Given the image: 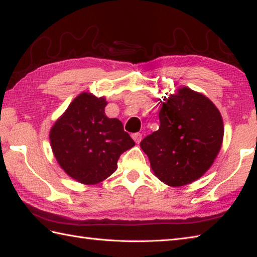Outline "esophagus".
I'll return each instance as SVG.
<instances>
[{"mask_svg":"<svg viewBox=\"0 0 257 257\" xmlns=\"http://www.w3.org/2000/svg\"><path fill=\"white\" fill-rule=\"evenodd\" d=\"M132 137H133V139L136 141V143L139 144L140 141H141V139H143V135H141L140 133H136V134H133V135H132Z\"/></svg>","mask_w":257,"mask_h":257,"instance_id":"34e87169","label":"esophagus"}]
</instances>
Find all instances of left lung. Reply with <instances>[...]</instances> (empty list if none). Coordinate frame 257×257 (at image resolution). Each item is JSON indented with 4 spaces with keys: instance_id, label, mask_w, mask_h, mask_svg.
I'll return each mask as SVG.
<instances>
[{
    "instance_id": "1",
    "label": "left lung",
    "mask_w": 257,
    "mask_h": 257,
    "mask_svg": "<svg viewBox=\"0 0 257 257\" xmlns=\"http://www.w3.org/2000/svg\"><path fill=\"white\" fill-rule=\"evenodd\" d=\"M160 127L141 141L155 176L183 187L209 170L221 150L224 125L219 109L201 92L180 87L165 97Z\"/></svg>"
}]
</instances>
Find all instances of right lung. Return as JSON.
<instances>
[{
	"label": "right lung",
	"instance_id": "right-lung-1",
	"mask_svg": "<svg viewBox=\"0 0 257 257\" xmlns=\"http://www.w3.org/2000/svg\"><path fill=\"white\" fill-rule=\"evenodd\" d=\"M105 97L84 91L53 124L54 157L66 174L79 183H100L117 170L120 155L136 145L122 122L108 118Z\"/></svg>",
	"mask_w": 257,
	"mask_h": 257
}]
</instances>
